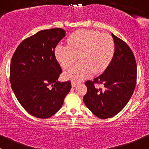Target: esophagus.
<instances>
[{
  "instance_id": "esophagus-1",
  "label": "esophagus",
  "mask_w": 149,
  "mask_h": 149,
  "mask_svg": "<svg viewBox=\"0 0 149 149\" xmlns=\"http://www.w3.org/2000/svg\"><path fill=\"white\" fill-rule=\"evenodd\" d=\"M72 87H75V86L77 85V82L76 81H74V80H72Z\"/></svg>"
}]
</instances>
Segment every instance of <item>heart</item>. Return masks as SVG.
Returning a JSON list of instances; mask_svg holds the SVG:
<instances>
[{
	"mask_svg": "<svg viewBox=\"0 0 149 149\" xmlns=\"http://www.w3.org/2000/svg\"><path fill=\"white\" fill-rule=\"evenodd\" d=\"M68 45L59 44L55 56L64 69L80 62L64 72L65 79L81 80L93 72H103L111 62L115 53L113 39L108 33L90 29H82L72 33L67 39Z\"/></svg>",
	"mask_w": 149,
	"mask_h": 149,
	"instance_id": "b5f03b06",
	"label": "heart"
}]
</instances>
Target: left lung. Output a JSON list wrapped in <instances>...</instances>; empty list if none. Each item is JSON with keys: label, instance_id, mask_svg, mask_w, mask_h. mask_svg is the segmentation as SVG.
I'll use <instances>...</instances> for the list:
<instances>
[{"label": "left lung", "instance_id": "left-lung-1", "mask_svg": "<svg viewBox=\"0 0 149 149\" xmlns=\"http://www.w3.org/2000/svg\"><path fill=\"white\" fill-rule=\"evenodd\" d=\"M115 43L113 59L102 74L85 82L86 106L99 118L106 119L120 113L131 99L136 84L137 66L128 44L112 33ZM95 84H102L103 88Z\"/></svg>", "mask_w": 149, "mask_h": 149}]
</instances>
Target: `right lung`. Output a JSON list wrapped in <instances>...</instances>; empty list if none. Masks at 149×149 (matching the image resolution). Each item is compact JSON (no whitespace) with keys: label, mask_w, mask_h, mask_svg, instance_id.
Masks as SVG:
<instances>
[{"label":"right lung","mask_w":149,"mask_h":149,"mask_svg":"<svg viewBox=\"0 0 149 149\" xmlns=\"http://www.w3.org/2000/svg\"><path fill=\"white\" fill-rule=\"evenodd\" d=\"M64 36L62 29L40 31L24 39L12 56L11 88L21 106L34 117L54 115L72 87L70 80L58 81L62 70L54 49Z\"/></svg>","instance_id":"right-lung-1"}]
</instances>
